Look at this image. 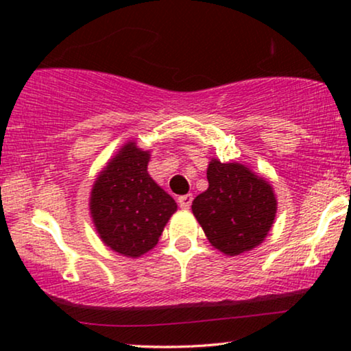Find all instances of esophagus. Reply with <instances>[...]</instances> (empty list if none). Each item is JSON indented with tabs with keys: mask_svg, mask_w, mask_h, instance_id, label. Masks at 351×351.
Here are the masks:
<instances>
[{
	"mask_svg": "<svg viewBox=\"0 0 351 351\" xmlns=\"http://www.w3.org/2000/svg\"><path fill=\"white\" fill-rule=\"evenodd\" d=\"M177 201H179V206L182 209H190L191 201H193V195H182Z\"/></svg>",
	"mask_w": 351,
	"mask_h": 351,
	"instance_id": "1",
	"label": "esophagus"
}]
</instances>
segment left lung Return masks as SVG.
I'll return each instance as SVG.
<instances>
[{
  "mask_svg": "<svg viewBox=\"0 0 351 351\" xmlns=\"http://www.w3.org/2000/svg\"><path fill=\"white\" fill-rule=\"evenodd\" d=\"M209 189L191 204L209 243L227 256L258 246L271 228L276 199L271 185L239 162L210 161Z\"/></svg>",
  "mask_w": 351,
  "mask_h": 351,
  "instance_id": "left-lung-1",
  "label": "left lung"
}]
</instances>
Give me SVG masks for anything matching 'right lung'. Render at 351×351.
<instances>
[{
	"instance_id": "add662e5",
	"label": "right lung",
	"mask_w": 351,
	"mask_h": 351,
	"mask_svg": "<svg viewBox=\"0 0 351 351\" xmlns=\"http://www.w3.org/2000/svg\"><path fill=\"white\" fill-rule=\"evenodd\" d=\"M150 153L129 142L108 162L90 193V214L102 241L126 257L155 247L176 201L148 176Z\"/></svg>"
}]
</instances>
